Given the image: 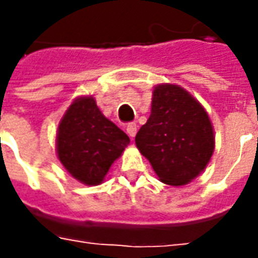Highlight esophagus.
Wrapping results in <instances>:
<instances>
[{"instance_id": "obj_1", "label": "esophagus", "mask_w": 258, "mask_h": 258, "mask_svg": "<svg viewBox=\"0 0 258 258\" xmlns=\"http://www.w3.org/2000/svg\"><path fill=\"white\" fill-rule=\"evenodd\" d=\"M136 132H138V126H136V123H127V124H126V134L129 135V136H131L132 139L135 138Z\"/></svg>"}]
</instances>
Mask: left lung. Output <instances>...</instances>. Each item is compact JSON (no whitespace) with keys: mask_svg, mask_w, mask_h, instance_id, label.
<instances>
[{"mask_svg":"<svg viewBox=\"0 0 258 258\" xmlns=\"http://www.w3.org/2000/svg\"><path fill=\"white\" fill-rule=\"evenodd\" d=\"M214 129L201 103L176 85H158L151 116L135 142L159 181L179 186L205 169L214 154Z\"/></svg>","mask_w":258,"mask_h":258,"instance_id":"obj_1","label":"left lung"}]
</instances>
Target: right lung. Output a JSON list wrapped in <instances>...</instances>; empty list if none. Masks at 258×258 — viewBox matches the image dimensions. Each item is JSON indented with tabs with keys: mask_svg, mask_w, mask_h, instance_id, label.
<instances>
[{
	"mask_svg": "<svg viewBox=\"0 0 258 258\" xmlns=\"http://www.w3.org/2000/svg\"><path fill=\"white\" fill-rule=\"evenodd\" d=\"M129 136L104 117L92 96L76 99L57 131V155L66 171L86 185L103 182Z\"/></svg>",
	"mask_w": 258,
	"mask_h": 258,
	"instance_id": "obj_1",
	"label": "right lung"
}]
</instances>
